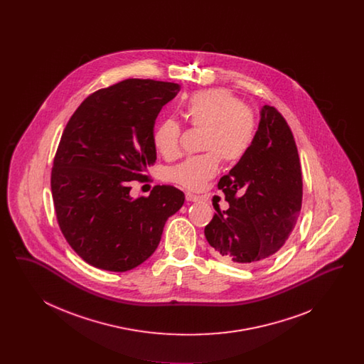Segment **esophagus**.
<instances>
[{
	"mask_svg": "<svg viewBox=\"0 0 364 364\" xmlns=\"http://www.w3.org/2000/svg\"><path fill=\"white\" fill-rule=\"evenodd\" d=\"M200 198L198 196V195H193V193H191V192H187L186 193V200L187 202H198Z\"/></svg>",
	"mask_w": 364,
	"mask_h": 364,
	"instance_id": "esophagus-1",
	"label": "esophagus"
}]
</instances>
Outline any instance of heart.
<instances>
[{"instance_id": "b5f03b06", "label": "heart", "mask_w": 364, "mask_h": 364, "mask_svg": "<svg viewBox=\"0 0 364 364\" xmlns=\"http://www.w3.org/2000/svg\"><path fill=\"white\" fill-rule=\"evenodd\" d=\"M186 116L192 127L205 128L203 156H191L169 171V180L188 190H202L220 169V156L236 162L247 154L257 134V120L251 109L228 88H208L192 94L186 102ZM181 125L165 119L154 132L158 151L172 159L181 151Z\"/></svg>"}]
</instances>
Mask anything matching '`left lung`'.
<instances>
[{
	"mask_svg": "<svg viewBox=\"0 0 364 364\" xmlns=\"http://www.w3.org/2000/svg\"><path fill=\"white\" fill-rule=\"evenodd\" d=\"M226 211L215 208L205 228L214 257L252 264L276 254L297 221L303 181L292 131L276 107L264 105L247 154L218 181Z\"/></svg>",
	"mask_w": 364,
	"mask_h": 364,
	"instance_id": "left-lung-1",
	"label": "left lung"
}]
</instances>
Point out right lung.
<instances>
[{"mask_svg": "<svg viewBox=\"0 0 364 364\" xmlns=\"http://www.w3.org/2000/svg\"><path fill=\"white\" fill-rule=\"evenodd\" d=\"M180 86L127 79L101 88L76 109L53 161V202L60 229L88 264L127 272L156 251L166 220L184 203L172 186L129 195L156 159L154 124Z\"/></svg>", "mask_w": 364, "mask_h": 364, "instance_id": "right-lung-1", "label": "right lung"}]
</instances>
